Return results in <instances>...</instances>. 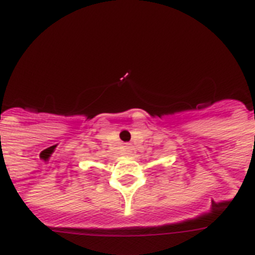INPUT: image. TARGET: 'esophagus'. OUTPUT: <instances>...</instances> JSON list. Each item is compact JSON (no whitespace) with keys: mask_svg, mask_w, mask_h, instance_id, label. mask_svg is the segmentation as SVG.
Returning <instances> with one entry per match:
<instances>
[{"mask_svg":"<svg viewBox=\"0 0 255 255\" xmlns=\"http://www.w3.org/2000/svg\"><path fill=\"white\" fill-rule=\"evenodd\" d=\"M123 151H124V153H130V152H131V147H130V144H124Z\"/></svg>","mask_w":255,"mask_h":255,"instance_id":"34e87169","label":"esophagus"}]
</instances>
